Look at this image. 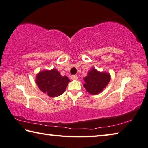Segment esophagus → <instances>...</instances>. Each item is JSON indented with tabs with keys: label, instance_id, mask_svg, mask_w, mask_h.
<instances>
[{
	"label": "esophagus",
	"instance_id": "34e87169",
	"mask_svg": "<svg viewBox=\"0 0 148 148\" xmlns=\"http://www.w3.org/2000/svg\"><path fill=\"white\" fill-rule=\"evenodd\" d=\"M71 78V79H72V80H77V79H78V77H77V75H72Z\"/></svg>",
	"mask_w": 148,
	"mask_h": 148
}]
</instances>
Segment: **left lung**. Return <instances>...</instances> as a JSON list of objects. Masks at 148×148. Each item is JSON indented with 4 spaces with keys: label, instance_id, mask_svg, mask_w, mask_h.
<instances>
[{
    "label": "left lung",
    "instance_id": "8db88e82",
    "mask_svg": "<svg viewBox=\"0 0 148 148\" xmlns=\"http://www.w3.org/2000/svg\"><path fill=\"white\" fill-rule=\"evenodd\" d=\"M111 79L110 75L106 72H100L93 68L88 73V75L84 78L85 88L89 93L97 95L106 87Z\"/></svg>",
    "mask_w": 148,
    "mask_h": 148
}]
</instances>
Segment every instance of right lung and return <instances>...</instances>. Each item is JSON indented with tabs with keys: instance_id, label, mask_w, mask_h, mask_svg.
<instances>
[{
	"instance_id": "obj_1",
	"label": "right lung",
	"mask_w": 148,
	"mask_h": 148,
	"mask_svg": "<svg viewBox=\"0 0 148 148\" xmlns=\"http://www.w3.org/2000/svg\"><path fill=\"white\" fill-rule=\"evenodd\" d=\"M69 81L68 77H62L55 68L40 71L36 77V84L38 88L50 97L62 95Z\"/></svg>"
}]
</instances>
